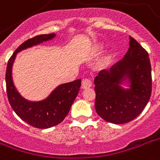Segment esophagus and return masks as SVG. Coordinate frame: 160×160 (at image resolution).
<instances>
[{
	"mask_svg": "<svg viewBox=\"0 0 160 160\" xmlns=\"http://www.w3.org/2000/svg\"><path fill=\"white\" fill-rule=\"evenodd\" d=\"M91 86H92V82L91 81V80H89V79H85V80H82L81 88H82L83 90L91 88Z\"/></svg>",
	"mask_w": 160,
	"mask_h": 160,
	"instance_id": "1",
	"label": "esophagus"
}]
</instances>
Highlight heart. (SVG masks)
<instances>
[{
  "instance_id": "heart-1",
  "label": "heart",
  "mask_w": 160,
  "mask_h": 160,
  "mask_svg": "<svg viewBox=\"0 0 160 160\" xmlns=\"http://www.w3.org/2000/svg\"><path fill=\"white\" fill-rule=\"evenodd\" d=\"M103 49H104V46L102 43H100V42H93L91 45L90 48H89L88 56L90 58L96 57V56H97L98 54L102 53ZM113 58H114V57L111 53H108L107 55H105L100 60L99 64H98V68L100 69H108L111 67L112 64Z\"/></svg>"
}]
</instances>
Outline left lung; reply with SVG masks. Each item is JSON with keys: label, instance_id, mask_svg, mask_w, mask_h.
<instances>
[{"label": "left lung", "instance_id": "8db88e82", "mask_svg": "<svg viewBox=\"0 0 160 160\" xmlns=\"http://www.w3.org/2000/svg\"><path fill=\"white\" fill-rule=\"evenodd\" d=\"M129 48L110 71L102 70L95 78L97 114L105 121L123 124L136 118L150 99L151 64L147 51L129 37ZM126 83L128 88L122 84Z\"/></svg>", "mask_w": 160, "mask_h": 160}]
</instances>
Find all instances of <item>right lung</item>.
<instances>
[{"label": "right lung", "mask_w": 160, "mask_h": 160, "mask_svg": "<svg viewBox=\"0 0 160 160\" xmlns=\"http://www.w3.org/2000/svg\"><path fill=\"white\" fill-rule=\"evenodd\" d=\"M55 36V33L42 34L28 39L16 49L7 63L6 84L10 105L22 120L37 128H49L64 121L79 93L81 80L79 79L72 82L61 84L44 100L31 102L23 98L16 88L12 80V65L17 53L53 39Z\"/></svg>", "instance_id": "add662e5"}]
</instances>
